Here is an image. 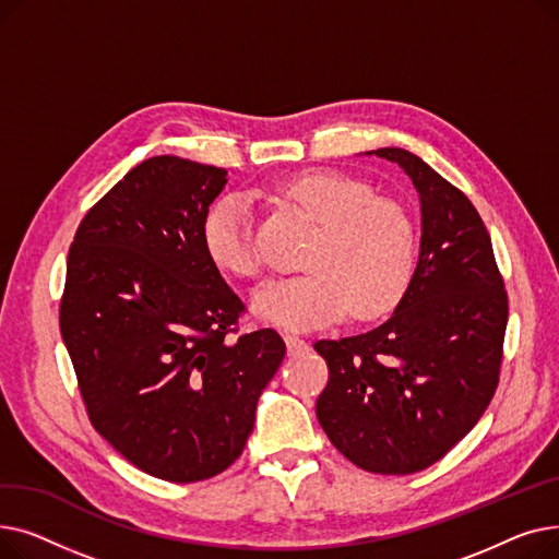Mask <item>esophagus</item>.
Returning a JSON list of instances; mask_svg holds the SVG:
<instances>
[{"mask_svg":"<svg viewBox=\"0 0 559 559\" xmlns=\"http://www.w3.org/2000/svg\"><path fill=\"white\" fill-rule=\"evenodd\" d=\"M283 340H285L289 356H299V354H304V350H308V342L295 333H285Z\"/></svg>","mask_w":559,"mask_h":559,"instance_id":"esophagus-1","label":"esophagus"}]
</instances>
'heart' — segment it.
I'll return each mask as SVG.
<instances>
[{"label":"heart","instance_id":"b5f03b06","mask_svg":"<svg viewBox=\"0 0 559 559\" xmlns=\"http://www.w3.org/2000/svg\"><path fill=\"white\" fill-rule=\"evenodd\" d=\"M314 224L301 258L308 270L262 285L253 312L276 326L306 331L333 324L346 312L356 321L390 314L417 272V228L401 203L373 197L354 176L314 169L278 188ZM205 255L217 270L240 278L260 274L251 209L242 197L217 199L201 222Z\"/></svg>","mask_w":559,"mask_h":559}]
</instances>
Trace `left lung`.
Masks as SVG:
<instances>
[{
    "instance_id": "obj_1",
    "label": "left lung",
    "mask_w": 559,
    "mask_h": 559,
    "mask_svg": "<svg viewBox=\"0 0 559 559\" xmlns=\"http://www.w3.org/2000/svg\"><path fill=\"white\" fill-rule=\"evenodd\" d=\"M367 154L413 179L421 251L415 281L385 324L314 342L329 365L317 419L356 466L405 476L442 460L487 409L503 360L508 292L464 192L399 146Z\"/></svg>"
}]
</instances>
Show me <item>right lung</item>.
I'll return each mask as SVG.
<instances>
[{
    "mask_svg": "<svg viewBox=\"0 0 559 559\" xmlns=\"http://www.w3.org/2000/svg\"><path fill=\"white\" fill-rule=\"evenodd\" d=\"M226 169L179 156L135 165L81 219L61 335L95 430L160 480L197 483L245 451L285 356L205 255L201 222Z\"/></svg>",
    "mask_w": 559,
    "mask_h": 559,
    "instance_id": "obj_1",
    "label": "right lung"
}]
</instances>
